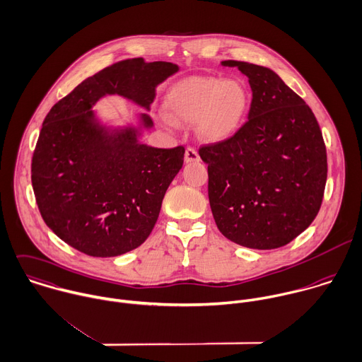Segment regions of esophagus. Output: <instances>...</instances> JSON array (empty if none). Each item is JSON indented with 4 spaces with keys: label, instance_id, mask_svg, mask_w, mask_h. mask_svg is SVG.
Here are the masks:
<instances>
[{
    "label": "esophagus",
    "instance_id": "34e87169",
    "mask_svg": "<svg viewBox=\"0 0 362 362\" xmlns=\"http://www.w3.org/2000/svg\"><path fill=\"white\" fill-rule=\"evenodd\" d=\"M199 161V154L194 147H187L185 150V163H197Z\"/></svg>",
    "mask_w": 362,
    "mask_h": 362
}]
</instances>
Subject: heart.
Wrapping results in <instances>:
<instances>
[{"label": "heart", "instance_id": "obj_1", "mask_svg": "<svg viewBox=\"0 0 362 362\" xmlns=\"http://www.w3.org/2000/svg\"><path fill=\"white\" fill-rule=\"evenodd\" d=\"M163 107L160 123L165 129L195 126L201 140L221 143L240 127L248 108V93L239 80L191 76L170 88Z\"/></svg>", "mask_w": 362, "mask_h": 362}]
</instances>
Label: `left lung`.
<instances>
[{
	"instance_id": "left-lung-1",
	"label": "left lung",
	"mask_w": 362,
	"mask_h": 362,
	"mask_svg": "<svg viewBox=\"0 0 362 362\" xmlns=\"http://www.w3.org/2000/svg\"><path fill=\"white\" fill-rule=\"evenodd\" d=\"M247 76L248 117L230 139L202 147L221 233L255 250L288 244L316 218L327 180L322 130L312 110L271 69L228 60Z\"/></svg>"
}]
</instances>
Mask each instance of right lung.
Masks as SVG:
<instances>
[{
    "instance_id": "add662e5",
    "label": "right lung",
    "mask_w": 362,
    "mask_h": 362,
    "mask_svg": "<svg viewBox=\"0 0 362 362\" xmlns=\"http://www.w3.org/2000/svg\"><path fill=\"white\" fill-rule=\"evenodd\" d=\"M180 67L168 62L123 60L78 84L47 114L32 157V187L53 233L91 257H117L150 236L161 202L182 167L185 148H156L140 141L153 129L114 126L93 108L107 95L150 111L156 88Z\"/></svg>"
}]
</instances>
